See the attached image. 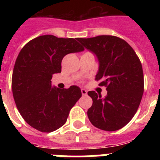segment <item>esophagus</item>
<instances>
[{
	"instance_id": "obj_1",
	"label": "esophagus",
	"mask_w": 160,
	"mask_h": 160,
	"mask_svg": "<svg viewBox=\"0 0 160 160\" xmlns=\"http://www.w3.org/2000/svg\"><path fill=\"white\" fill-rule=\"evenodd\" d=\"M81 92H82V95H87V90H85V89H82Z\"/></svg>"
}]
</instances>
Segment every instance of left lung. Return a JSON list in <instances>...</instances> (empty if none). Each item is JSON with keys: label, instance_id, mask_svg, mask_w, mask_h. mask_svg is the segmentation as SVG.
Segmentation results:
<instances>
[{"label": "left lung", "instance_id": "8db88e82", "mask_svg": "<svg viewBox=\"0 0 160 160\" xmlns=\"http://www.w3.org/2000/svg\"><path fill=\"white\" fill-rule=\"evenodd\" d=\"M77 40L98 57L99 70L95 80L107 90L104 98L95 91L88 92L93 100L87 111L89 119L103 131L121 129L134 117L142 99L144 79L140 60L129 44L118 37L100 35Z\"/></svg>", "mask_w": 160, "mask_h": 160}]
</instances>
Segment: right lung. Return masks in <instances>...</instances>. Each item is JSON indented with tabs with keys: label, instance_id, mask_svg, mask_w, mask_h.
<instances>
[{
	"label": "right lung",
	"instance_id": "1",
	"mask_svg": "<svg viewBox=\"0 0 160 160\" xmlns=\"http://www.w3.org/2000/svg\"><path fill=\"white\" fill-rule=\"evenodd\" d=\"M83 49L73 38L53 35L38 37L21 49L12 71V95L18 111L32 128L48 133L66 123L81 90L76 86L52 87V76L61 73L66 54Z\"/></svg>",
	"mask_w": 160,
	"mask_h": 160
}]
</instances>
